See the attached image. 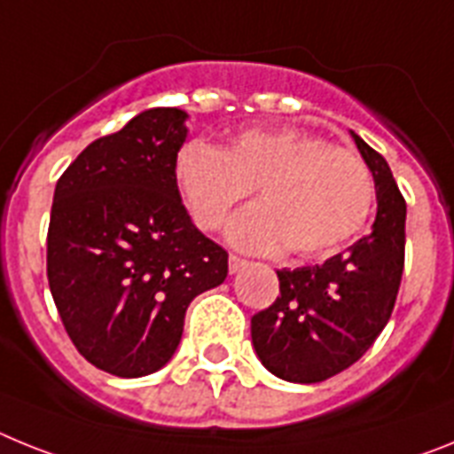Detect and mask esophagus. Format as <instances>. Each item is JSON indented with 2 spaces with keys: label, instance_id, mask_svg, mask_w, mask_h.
<instances>
[{
  "label": "esophagus",
  "instance_id": "1",
  "mask_svg": "<svg viewBox=\"0 0 454 454\" xmlns=\"http://www.w3.org/2000/svg\"><path fill=\"white\" fill-rule=\"evenodd\" d=\"M247 265H249V262L244 258H239V255H231V258H228V271H231V274H238V271L244 270Z\"/></svg>",
  "mask_w": 454,
  "mask_h": 454
}]
</instances>
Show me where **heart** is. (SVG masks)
Listing matches in <instances>:
<instances>
[{"mask_svg":"<svg viewBox=\"0 0 454 454\" xmlns=\"http://www.w3.org/2000/svg\"><path fill=\"white\" fill-rule=\"evenodd\" d=\"M189 215L219 228L258 189L260 203L239 212L228 242L254 254L286 247L301 255L338 249L365 223L372 178L356 153L297 129H249L226 148L192 141L173 167Z\"/></svg>","mask_w":454,"mask_h":454,"instance_id":"heart-1","label":"heart"}]
</instances>
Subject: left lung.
Instances as JSON below:
<instances>
[{
    "instance_id": "left-lung-1",
    "label": "left lung",
    "mask_w": 454,
    "mask_h": 454,
    "mask_svg": "<svg viewBox=\"0 0 454 454\" xmlns=\"http://www.w3.org/2000/svg\"><path fill=\"white\" fill-rule=\"evenodd\" d=\"M349 134L377 189L372 228L322 265L276 271L281 294L251 317L260 364L293 384H317L356 364L391 317L400 290L407 203L384 157Z\"/></svg>"
}]
</instances>
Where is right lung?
Instances as JSON below:
<instances>
[{
  "label": "right lung",
  "instance_id": "add662e5",
  "mask_svg": "<svg viewBox=\"0 0 454 454\" xmlns=\"http://www.w3.org/2000/svg\"><path fill=\"white\" fill-rule=\"evenodd\" d=\"M187 118L176 107L137 114L86 145L54 189V303L82 356L125 380L171 361L192 299L228 276V254L192 223L173 176Z\"/></svg>",
  "mask_w": 454,
  "mask_h": 454
}]
</instances>
